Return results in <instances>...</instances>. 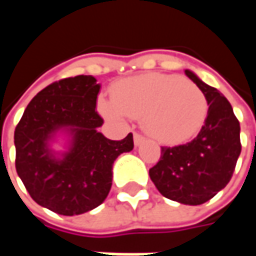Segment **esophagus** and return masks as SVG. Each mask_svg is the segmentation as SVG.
<instances>
[{"mask_svg":"<svg viewBox=\"0 0 256 256\" xmlns=\"http://www.w3.org/2000/svg\"><path fill=\"white\" fill-rule=\"evenodd\" d=\"M144 141H145L144 136H141L140 133H134V144L137 145V146L142 144Z\"/></svg>","mask_w":256,"mask_h":256,"instance_id":"obj_1","label":"esophagus"}]
</instances>
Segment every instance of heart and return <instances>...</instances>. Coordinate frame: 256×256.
<instances>
[{
  "label": "heart",
  "instance_id": "heart-1",
  "mask_svg": "<svg viewBox=\"0 0 256 256\" xmlns=\"http://www.w3.org/2000/svg\"><path fill=\"white\" fill-rule=\"evenodd\" d=\"M104 116L144 118L146 132L164 144H181L200 132L208 102L198 84L178 75L146 74L120 80L112 100H98Z\"/></svg>",
  "mask_w": 256,
  "mask_h": 256
}]
</instances>
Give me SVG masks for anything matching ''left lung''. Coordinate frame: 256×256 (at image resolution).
<instances>
[{"label": "left lung", "mask_w": 256, "mask_h": 256, "mask_svg": "<svg viewBox=\"0 0 256 256\" xmlns=\"http://www.w3.org/2000/svg\"><path fill=\"white\" fill-rule=\"evenodd\" d=\"M207 98L208 112L202 130L190 142L162 146L150 177L164 198L198 206L212 198L230 181L242 152L240 123L230 102L218 90L185 70Z\"/></svg>", "instance_id": "1"}]
</instances>
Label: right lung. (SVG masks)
Instances as JSON below:
<instances>
[{
  "label": "right lung",
  "mask_w": 256,
  "mask_h": 256,
  "mask_svg": "<svg viewBox=\"0 0 256 256\" xmlns=\"http://www.w3.org/2000/svg\"><path fill=\"white\" fill-rule=\"evenodd\" d=\"M100 84L92 75L53 82L30 101L14 128L16 172L32 200L60 215H79L98 207L112 185V166L133 150V134L120 141L97 128ZM58 131L68 148L58 154L50 142Z\"/></svg>",
  "instance_id": "1"
}]
</instances>
